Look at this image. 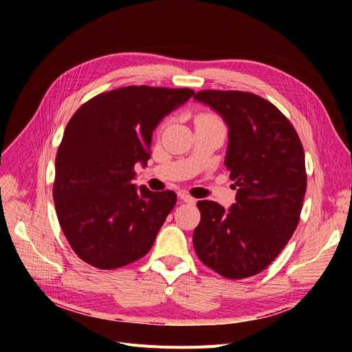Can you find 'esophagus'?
Wrapping results in <instances>:
<instances>
[{
  "mask_svg": "<svg viewBox=\"0 0 352 352\" xmlns=\"http://www.w3.org/2000/svg\"><path fill=\"white\" fill-rule=\"evenodd\" d=\"M178 197H179V199L182 201V202H188V204H194L195 202V198H192L188 192H186V191H181V192H178Z\"/></svg>",
  "mask_w": 352,
  "mask_h": 352,
  "instance_id": "obj_1",
  "label": "esophagus"
}]
</instances>
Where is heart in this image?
Returning <instances> with one entry per match:
<instances>
[{"label": "heart", "instance_id": "1", "mask_svg": "<svg viewBox=\"0 0 352 352\" xmlns=\"http://www.w3.org/2000/svg\"><path fill=\"white\" fill-rule=\"evenodd\" d=\"M198 121H219L215 116L212 114H207V113H202V114H198L197 118H195V122Z\"/></svg>", "mask_w": 352, "mask_h": 352}]
</instances>
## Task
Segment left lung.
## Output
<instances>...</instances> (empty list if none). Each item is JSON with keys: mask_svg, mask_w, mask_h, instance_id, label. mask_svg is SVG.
I'll use <instances>...</instances> for the list:
<instances>
[{"mask_svg": "<svg viewBox=\"0 0 352 352\" xmlns=\"http://www.w3.org/2000/svg\"><path fill=\"white\" fill-rule=\"evenodd\" d=\"M195 100L223 116L230 128L226 166L236 188L230 212L198 201L192 243L204 265L230 280L265 270L300 223L307 190L301 140L270 101L244 91H198Z\"/></svg>", "mask_w": 352, "mask_h": 352, "instance_id": "obj_1", "label": "left lung"}]
</instances>
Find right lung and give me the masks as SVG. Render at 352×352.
Listing matches in <instances>:
<instances>
[{
    "label": "right lung",
    "mask_w": 352,
    "mask_h": 352,
    "mask_svg": "<svg viewBox=\"0 0 352 352\" xmlns=\"http://www.w3.org/2000/svg\"><path fill=\"white\" fill-rule=\"evenodd\" d=\"M192 96L191 88L122 87L92 97L68 121L52 197L67 241L84 263L116 270L151 250L177 195L137 190L134 166L150 158L162 117Z\"/></svg>",
    "instance_id": "add662e5"
}]
</instances>
